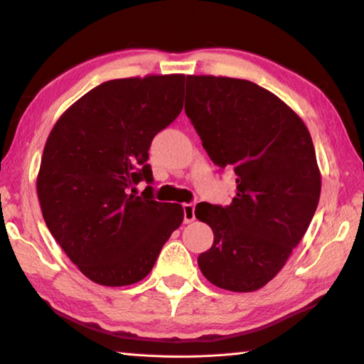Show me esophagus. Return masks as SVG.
Returning a JSON list of instances; mask_svg holds the SVG:
<instances>
[{
  "label": "esophagus",
  "mask_w": 364,
  "mask_h": 364,
  "mask_svg": "<svg viewBox=\"0 0 364 364\" xmlns=\"http://www.w3.org/2000/svg\"><path fill=\"white\" fill-rule=\"evenodd\" d=\"M183 208V222L191 223L195 220V204L193 203H185L182 204Z\"/></svg>",
  "instance_id": "1"
}]
</instances>
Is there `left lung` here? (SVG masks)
I'll return each mask as SVG.
<instances>
[{
    "instance_id": "1",
    "label": "left lung",
    "mask_w": 364,
    "mask_h": 364,
    "mask_svg": "<svg viewBox=\"0 0 364 364\" xmlns=\"http://www.w3.org/2000/svg\"><path fill=\"white\" fill-rule=\"evenodd\" d=\"M185 114L217 166H232L230 205L200 203L214 244L198 257L210 284L255 291L277 276L309 228L321 179L309 129L293 109L250 80L187 75Z\"/></svg>"
}]
</instances>
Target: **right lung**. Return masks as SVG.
I'll return each mask as SVG.
<instances>
[{
	"mask_svg": "<svg viewBox=\"0 0 364 364\" xmlns=\"http://www.w3.org/2000/svg\"><path fill=\"white\" fill-rule=\"evenodd\" d=\"M185 75L114 79L55 123L38 174V198L55 241L93 282H139L183 220L181 204L154 200L152 139L181 114Z\"/></svg>",
	"mask_w": 364,
	"mask_h": 364,
	"instance_id": "obj_1",
	"label": "right lung"
}]
</instances>
